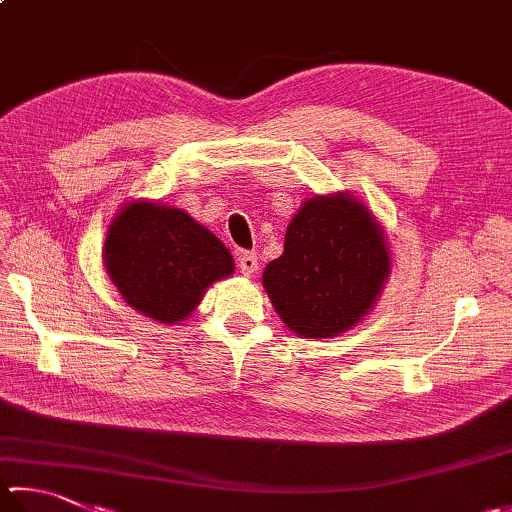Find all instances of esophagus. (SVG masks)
<instances>
[{
  "label": "esophagus",
  "mask_w": 512,
  "mask_h": 512,
  "mask_svg": "<svg viewBox=\"0 0 512 512\" xmlns=\"http://www.w3.org/2000/svg\"><path fill=\"white\" fill-rule=\"evenodd\" d=\"M238 267L245 276H254L258 269V256L254 252H243L238 256Z\"/></svg>",
  "instance_id": "obj_1"
}]
</instances>
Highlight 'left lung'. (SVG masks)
Returning <instances> with one entry per match:
<instances>
[{
  "label": "left lung",
  "mask_w": 512,
  "mask_h": 512,
  "mask_svg": "<svg viewBox=\"0 0 512 512\" xmlns=\"http://www.w3.org/2000/svg\"><path fill=\"white\" fill-rule=\"evenodd\" d=\"M390 267L372 211L341 191L303 202L287 227L283 254L265 267L263 285L289 330L330 339L372 310Z\"/></svg>",
  "instance_id": "left-lung-1"
}]
</instances>
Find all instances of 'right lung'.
Wrapping results in <instances>:
<instances>
[{
  "label": "right lung",
  "instance_id": "right-lung-1",
  "mask_svg": "<svg viewBox=\"0 0 512 512\" xmlns=\"http://www.w3.org/2000/svg\"><path fill=\"white\" fill-rule=\"evenodd\" d=\"M106 274L124 301L158 323H180L205 289L234 274L229 249L187 211L133 200L104 238Z\"/></svg>",
  "mask_w": 512,
  "mask_h": 512
}]
</instances>
